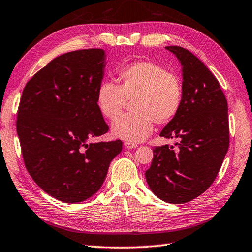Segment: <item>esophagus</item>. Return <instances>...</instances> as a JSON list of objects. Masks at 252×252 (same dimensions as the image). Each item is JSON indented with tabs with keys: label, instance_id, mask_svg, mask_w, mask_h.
Wrapping results in <instances>:
<instances>
[{
	"label": "esophagus",
	"instance_id": "obj_1",
	"mask_svg": "<svg viewBox=\"0 0 252 252\" xmlns=\"http://www.w3.org/2000/svg\"><path fill=\"white\" fill-rule=\"evenodd\" d=\"M124 146H125V148H127V149H134V148H137V147H138V145L135 144V142H131V141H125Z\"/></svg>",
	"mask_w": 252,
	"mask_h": 252
}]
</instances>
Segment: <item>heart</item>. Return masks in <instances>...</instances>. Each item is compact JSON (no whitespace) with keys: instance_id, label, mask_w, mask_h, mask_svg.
I'll use <instances>...</instances> for the list:
<instances>
[{"instance_id":"obj_1","label":"heart","mask_w":252,"mask_h":252,"mask_svg":"<svg viewBox=\"0 0 252 252\" xmlns=\"http://www.w3.org/2000/svg\"><path fill=\"white\" fill-rule=\"evenodd\" d=\"M118 85H98L95 103L103 117L113 121L131 102V113L113 123L114 136L128 141L146 139L154 124L165 125L181 111L184 87L180 75L149 60H136L117 71Z\"/></svg>"}]
</instances>
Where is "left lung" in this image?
Listing matches in <instances>:
<instances>
[{
  "mask_svg": "<svg viewBox=\"0 0 252 252\" xmlns=\"http://www.w3.org/2000/svg\"><path fill=\"white\" fill-rule=\"evenodd\" d=\"M165 48L182 64L183 105L160 132L177 139L175 147H156L145 175L161 200L183 204L205 192L220 172L229 147L228 105L217 79L200 59L182 47Z\"/></svg>",
  "mask_w": 252,
  "mask_h": 252,
  "instance_id": "8db88e82",
  "label": "left lung"
}]
</instances>
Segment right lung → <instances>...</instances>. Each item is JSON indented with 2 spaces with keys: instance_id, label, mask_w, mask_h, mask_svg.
Listing matches in <instances>:
<instances>
[{
  "instance_id": "obj_1",
  "label": "right lung",
  "mask_w": 252,
  "mask_h": 252,
  "mask_svg": "<svg viewBox=\"0 0 252 252\" xmlns=\"http://www.w3.org/2000/svg\"><path fill=\"white\" fill-rule=\"evenodd\" d=\"M104 67L103 49L67 52L23 90L16 129L24 163L38 187L64 203L95 194L122 151V140L88 142L108 131L95 103Z\"/></svg>"
}]
</instances>
